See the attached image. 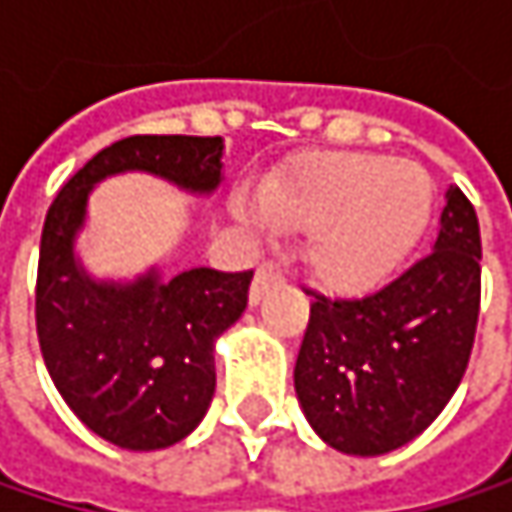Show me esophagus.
I'll use <instances>...</instances> for the list:
<instances>
[{"label":"esophagus","instance_id":"obj_1","mask_svg":"<svg viewBox=\"0 0 512 512\" xmlns=\"http://www.w3.org/2000/svg\"><path fill=\"white\" fill-rule=\"evenodd\" d=\"M275 284H281V269L275 263H260L255 272V281H252V290H249V302L257 305Z\"/></svg>","mask_w":512,"mask_h":512}]
</instances>
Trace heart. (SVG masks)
Returning <instances> with one entry per match:
<instances>
[{"mask_svg":"<svg viewBox=\"0 0 512 512\" xmlns=\"http://www.w3.org/2000/svg\"><path fill=\"white\" fill-rule=\"evenodd\" d=\"M257 207L278 231H311L305 260L326 290L364 293L424 237L436 183L412 159L338 151L263 180ZM240 216L252 219L246 207Z\"/></svg>","mask_w":512,"mask_h":512,"instance_id":"1","label":"heart"}]
</instances>
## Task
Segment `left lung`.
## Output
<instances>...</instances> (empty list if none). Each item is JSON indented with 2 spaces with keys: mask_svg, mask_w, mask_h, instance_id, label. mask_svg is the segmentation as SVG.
Returning a JSON list of instances; mask_svg holds the SVG:
<instances>
[{
  "mask_svg": "<svg viewBox=\"0 0 512 512\" xmlns=\"http://www.w3.org/2000/svg\"><path fill=\"white\" fill-rule=\"evenodd\" d=\"M480 311V225L457 186L424 255L376 293H314L293 385L311 430L335 451L379 457L409 445L448 406Z\"/></svg>",
  "mask_w": 512,
  "mask_h": 512,
  "instance_id": "1",
  "label": "left lung"
}]
</instances>
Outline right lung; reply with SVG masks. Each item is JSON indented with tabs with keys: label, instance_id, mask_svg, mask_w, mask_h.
<instances>
[{
	"label": "right lung",
	"instance_id": "add662e5",
	"mask_svg": "<svg viewBox=\"0 0 512 512\" xmlns=\"http://www.w3.org/2000/svg\"><path fill=\"white\" fill-rule=\"evenodd\" d=\"M225 139L130 136L85 162L52 201L38 260L35 320L52 382L73 415L124 451L186 439L216 391V341L243 317L252 272L195 266L100 278L79 257L91 192L118 174H151L210 198L225 183Z\"/></svg>",
	"mask_w": 512,
	"mask_h": 512
}]
</instances>
